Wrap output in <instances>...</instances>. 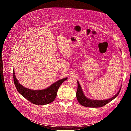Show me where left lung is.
Instances as JSON below:
<instances>
[{"label": "left lung", "instance_id": "1", "mask_svg": "<svg viewBox=\"0 0 131 131\" xmlns=\"http://www.w3.org/2000/svg\"><path fill=\"white\" fill-rule=\"evenodd\" d=\"M77 83H78V88H77V91L76 93V97L77 99L78 102L82 106H83L84 107H91V108H98V107H103L105 105H106L107 104H108V103H109L110 102H111V101L114 100L118 95L119 93L121 90V86H122V85H121L118 92L114 96L107 100H93V99H91L87 97L84 95V93L82 91V88L78 80H77Z\"/></svg>", "mask_w": 131, "mask_h": 131}]
</instances>
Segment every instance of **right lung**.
<instances>
[{"label":"right lung","instance_id":"1","mask_svg":"<svg viewBox=\"0 0 131 131\" xmlns=\"http://www.w3.org/2000/svg\"><path fill=\"white\" fill-rule=\"evenodd\" d=\"M13 72L14 83L17 91L26 100L37 105H44L52 103L57 97L60 86L68 78L66 77L56 81L45 89L35 90L26 88L21 85L15 77L14 69Z\"/></svg>","mask_w":131,"mask_h":131}]
</instances>
